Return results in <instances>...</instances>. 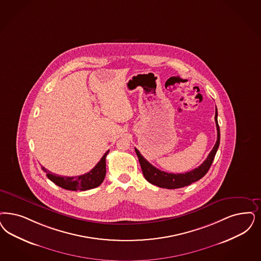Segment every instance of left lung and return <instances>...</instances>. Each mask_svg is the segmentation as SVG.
Segmentation results:
<instances>
[{"label":"left lung","instance_id":"8db88e82","mask_svg":"<svg viewBox=\"0 0 261 261\" xmlns=\"http://www.w3.org/2000/svg\"><path fill=\"white\" fill-rule=\"evenodd\" d=\"M215 122L217 127V142L214 147L212 148L211 152L208 154L206 160L202 163L199 167L194 169L193 171H187L185 173H171L166 171H160L156 169L147 160H145L144 156L140 151L135 148L136 154L139 158V162L141 165L142 171L144 173V178L153 185H156L160 188L166 189H178L185 186H188L193 182L202 178L207 171L210 169L212 162L215 158L216 152L219 148L220 144V127L218 124V111L216 108Z\"/></svg>","mask_w":261,"mask_h":261}]
</instances>
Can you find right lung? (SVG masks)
<instances>
[{"label": "right lung", "mask_w": 261, "mask_h": 261, "mask_svg": "<svg viewBox=\"0 0 261 261\" xmlns=\"http://www.w3.org/2000/svg\"><path fill=\"white\" fill-rule=\"evenodd\" d=\"M108 153L109 150L102 156L100 161L91 171L79 176H60L58 174L52 173L51 171H47L44 167H42V170L45 171L46 175L49 179L63 189L70 191H87L93 189L98 187L105 178L106 156L108 155Z\"/></svg>", "instance_id": "add662e5"}]
</instances>
